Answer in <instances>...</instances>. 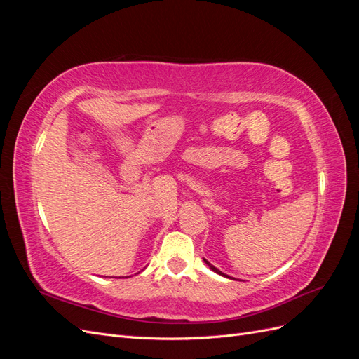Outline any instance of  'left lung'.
Listing matches in <instances>:
<instances>
[{"mask_svg":"<svg viewBox=\"0 0 359 359\" xmlns=\"http://www.w3.org/2000/svg\"><path fill=\"white\" fill-rule=\"evenodd\" d=\"M203 260H205V264H206V265H208V266H210V268H211V269L214 271V273H217V274H220V276H223V277H227V278H232V277H229V276H226V274H223L220 269H217L215 266H212V265H211V264H210V262H208V260H206V259H203Z\"/></svg>","mask_w":359,"mask_h":359,"instance_id":"obj_1","label":"left lung"}]
</instances>
